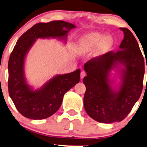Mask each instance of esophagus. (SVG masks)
<instances>
[{"label": "esophagus", "instance_id": "obj_1", "mask_svg": "<svg viewBox=\"0 0 147 147\" xmlns=\"http://www.w3.org/2000/svg\"><path fill=\"white\" fill-rule=\"evenodd\" d=\"M85 76H86V73H85V71H82V72H81V79H83L84 77Z\"/></svg>", "mask_w": 147, "mask_h": 147}]
</instances>
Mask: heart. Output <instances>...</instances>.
<instances>
[{"mask_svg": "<svg viewBox=\"0 0 147 147\" xmlns=\"http://www.w3.org/2000/svg\"><path fill=\"white\" fill-rule=\"evenodd\" d=\"M115 44V40L110 34L103 35L97 32L89 33L81 37L77 45V50L82 54H86L97 49L98 55L110 51Z\"/></svg>", "mask_w": 147, "mask_h": 147, "instance_id": "obj_1", "label": "heart"}]
</instances>
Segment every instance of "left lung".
I'll return each mask as SVG.
<instances>
[{"label": "left lung", "instance_id": "left-lung-1", "mask_svg": "<svg viewBox=\"0 0 147 147\" xmlns=\"http://www.w3.org/2000/svg\"><path fill=\"white\" fill-rule=\"evenodd\" d=\"M124 38L117 53L108 52L86 63V76L84 106L94 121L103 123L120 122L128 115L138 101L143 89L144 60L134 34L120 28ZM147 69V64H146ZM115 69L120 82L113 87L111 71Z\"/></svg>", "mask_w": 147, "mask_h": 147}]
</instances>
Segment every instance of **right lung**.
<instances>
[{
  "label": "right lung",
  "instance_id": "right-lung-1",
  "mask_svg": "<svg viewBox=\"0 0 147 147\" xmlns=\"http://www.w3.org/2000/svg\"><path fill=\"white\" fill-rule=\"evenodd\" d=\"M76 26L63 21L38 23L18 40L8 61V93L18 111L27 118L42 120L61 107L65 92L80 81V69L58 74L40 88L34 89L25 76L24 63L28 52L37 39L57 38L66 42L68 33Z\"/></svg>",
  "mask_w": 147,
  "mask_h": 147
}]
</instances>
